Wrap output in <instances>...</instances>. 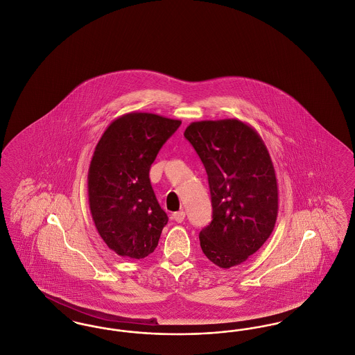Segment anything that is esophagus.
Instances as JSON below:
<instances>
[{
    "label": "esophagus",
    "instance_id": "esophagus-1",
    "mask_svg": "<svg viewBox=\"0 0 355 355\" xmlns=\"http://www.w3.org/2000/svg\"><path fill=\"white\" fill-rule=\"evenodd\" d=\"M185 211L181 210V211H177V213L173 214V220H175V222H178V223H181L182 220H185Z\"/></svg>",
    "mask_w": 355,
    "mask_h": 355
}]
</instances>
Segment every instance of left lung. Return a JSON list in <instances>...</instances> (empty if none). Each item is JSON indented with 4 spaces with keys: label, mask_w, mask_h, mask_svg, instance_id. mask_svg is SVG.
Here are the masks:
<instances>
[{
    "label": "left lung",
    "mask_w": 355,
    "mask_h": 355,
    "mask_svg": "<svg viewBox=\"0 0 355 355\" xmlns=\"http://www.w3.org/2000/svg\"><path fill=\"white\" fill-rule=\"evenodd\" d=\"M186 139L207 173L213 220L200 233L203 254L220 269L245 262L268 241L278 216V184L269 150L236 119L191 122Z\"/></svg>",
    "instance_id": "8db88e82"
}]
</instances>
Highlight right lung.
I'll return each mask as SVG.
<instances>
[{"mask_svg":"<svg viewBox=\"0 0 355 355\" xmlns=\"http://www.w3.org/2000/svg\"><path fill=\"white\" fill-rule=\"evenodd\" d=\"M180 119L132 112L101 135L87 173L92 218L110 250L141 259L154 252L168 216L155 198L149 171Z\"/></svg>","mask_w":355,"mask_h":355,"instance_id":"obj_1","label":"right lung"}]
</instances>
